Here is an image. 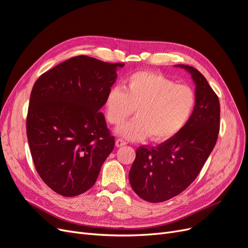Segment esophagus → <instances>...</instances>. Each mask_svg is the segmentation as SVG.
Wrapping results in <instances>:
<instances>
[{
    "label": "esophagus",
    "instance_id": "obj_1",
    "mask_svg": "<svg viewBox=\"0 0 248 248\" xmlns=\"http://www.w3.org/2000/svg\"><path fill=\"white\" fill-rule=\"evenodd\" d=\"M125 144H126V142H125L124 139H121V138L116 139V141H115L116 147H122V146H124V145H125Z\"/></svg>",
    "mask_w": 248,
    "mask_h": 248
}]
</instances>
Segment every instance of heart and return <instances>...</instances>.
Segmentation results:
<instances>
[{
    "mask_svg": "<svg viewBox=\"0 0 248 248\" xmlns=\"http://www.w3.org/2000/svg\"><path fill=\"white\" fill-rule=\"evenodd\" d=\"M196 106L193 89L153 72H136L126 78L124 88L114 86L105 99V115L114 125L121 124L136 108L137 116L116 133L129 140L149 136L166 141L179 134L189 122Z\"/></svg>",
    "mask_w": 248,
    "mask_h": 248,
    "instance_id": "b5f03b06",
    "label": "heart"
}]
</instances>
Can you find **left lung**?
<instances>
[{"mask_svg":"<svg viewBox=\"0 0 248 248\" xmlns=\"http://www.w3.org/2000/svg\"><path fill=\"white\" fill-rule=\"evenodd\" d=\"M193 78L196 106L179 134L156 147L141 146L129 172L137 195L163 202L184 191L203 168L219 132V101L206 78L194 67L179 64Z\"/></svg>","mask_w":248,"mask_h":248,"instance_id":"left-lung-1","label":"left lung"}]
</instances>
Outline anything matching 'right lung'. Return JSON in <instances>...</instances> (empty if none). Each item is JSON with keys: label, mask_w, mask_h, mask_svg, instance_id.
I'll return each instance as SVG.
<instances>
[{"label": "right lung", "mask_w": 248, "mask_h": 248, "mask_svg": "<svg viewBox=\"0 0 248 248\" xmlns=\"http://www.w3.org/2000/svg\"><path fill=\"white\" fill-rule=\"evenodd\" d=\"M124 65L80 55L34 82L27 140L36 171L62 196H77L93 186L113 150L114 137L100 109Z\"/></svg>", "instance_id": "add662e5"}]
</instances>
